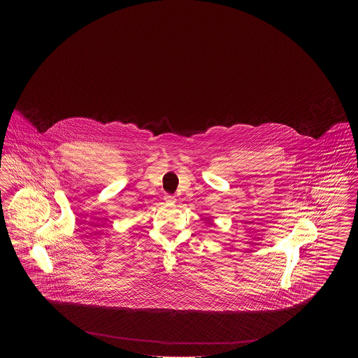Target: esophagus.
<instances>
[{
    "mask_svg": "<svg viewBox=\"0 0 358 358\" xmlns=\"http://www.w3.org/2000/svg\"><path fill=\"white\" fill-rule=\"evenodd\" d=\"M166 203H176V199L173 197V196H165V199H164Z\"/></svg>",
    "mask_w": 358,
    "mask_h": 358,
    "instance_id": "34e87169",
    "label": "esophagus"
}]
</instances>
